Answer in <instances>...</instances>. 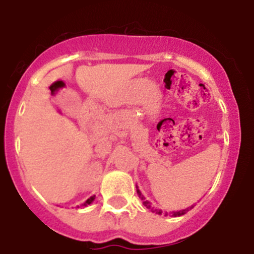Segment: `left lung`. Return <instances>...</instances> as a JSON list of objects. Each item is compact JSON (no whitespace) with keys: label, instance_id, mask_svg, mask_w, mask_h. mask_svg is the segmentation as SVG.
Returning a JSON list of instances; mask_svg holds the SVG:
<instances>
[{"label":"left lung","instance_id":"obj_1","mask_svg":"<svg viewBox=\"0 0 254 254\" xmlns=\"http://www.w3.org/2000/svg\"><path fill=\"white\" fill-rule=\"evenodd\" d=\"M136 188H137V194H138V197H140V198L142 199L143 205L146 206V207L149 208V210H151V212H156V214H158V215L163 214V210H159V208L152 207L151 203H150L149 201H147V199H145V197H143L142 194H141V192H140V190H138L137 186H136ZM187 211H188V208H185V210H181V211H172V212H165V216H168V215H170V216H174V217L182 216V215H185L186 212H187Z\"/></svg>","mask_w":254,"mask_h":254}]
</instances>
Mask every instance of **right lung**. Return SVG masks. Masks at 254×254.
<instances>
[{
  "instance_id": "right-lung-1",
  "label": "right lung",
  "mask_w": 254,
  "mask_h": 254,
  "mask_svg": "<svg viewBox=\"0 0 254 254\" xmlns=\"http://www.w3.org/2000/svg\"><path fill=\"white\" fill-rule=\"evenodd\" d=\"M94 199H95V196H91L90 198H87L86 201H85V203H84V205H82V206H87V205H90V203L93 202Z\"/></svg>"
}]
</instances>
